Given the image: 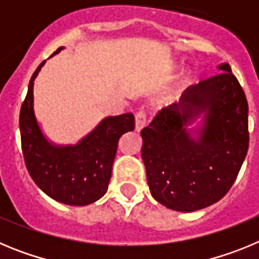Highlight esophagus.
Returning <instances> with one entry per match:
<instances>
[{
    "mask_svg": "<svg viewBox=\"0 0 259 259\" xmlns=\"http://www.w3.org/2000/svg\"><path fill=\"white\" fill-rule=\"evenodd\" d=\"M135 128H136L137 132H140L146 124V114L144 111H139L136 114V118H135Z\"/></svg>",
    "mask_w": 259,
    "mask_h": 259,
    "instance_id": "esophagus-1",
    "label": "esophagus"
}]
</instances>
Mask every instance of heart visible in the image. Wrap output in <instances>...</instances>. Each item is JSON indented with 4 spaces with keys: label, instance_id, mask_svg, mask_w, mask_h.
Masks as SVG:
<instances>
[{
    "label": "heart",
    "instance_id": "1",
    "mask_svg": "<svg viewBox=\"0 0 259 259\" xmlns=\"http://www.w3.org/2000/svg\"><path fill=\"white\" fill-rule=\"evenodd\" d=\"M188 72H187V71H184V74H183V76H184L185 77V79H187V77H188Z\"/></svg>",
    "mask_w": 259,
    "mask_h": 259
}]
</instances>
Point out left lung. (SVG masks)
<instances>
[{"label": "left lung", "mask_w": 259, "mask_h": 259, "mask_svg": "<svg viewBox=\"0 0 259 259\" xmlns=\"http://www.w3.org/2000/svg\"><path fill=\"white\" fill-rule=\"evenodd\" d=\"M218 70L188 87L179 102L162 109L141 131L150 193L175 211H196L223 198L248 153L245 93L228 63Z\"/></svg>", "instance_id": "left-lung-1"}]
</instances>
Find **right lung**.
<instances>
[{
	"label": "right lung",
	"instance_id": "obj_1",
	"mask_svg": "<svg viewBox=\"0 0 259 259\" xmlns=\"http://www.w3.org/2000/svg\"><path fill=\"white\" fill-rule=\"evenodd\" d=\"M45 62L32 75L20 109L24 162L33 182L49 197L71 206H85L106 193L118 141L134 131L135 118L131 113L107 116L74 145L52 143L41 131L33 110V83Z\"/></svg>",
	"mask_w": 259,
	"mask_h": 259
}]
</instances>
